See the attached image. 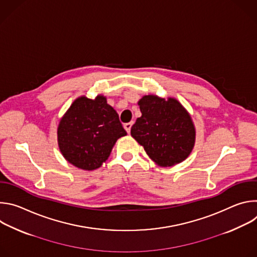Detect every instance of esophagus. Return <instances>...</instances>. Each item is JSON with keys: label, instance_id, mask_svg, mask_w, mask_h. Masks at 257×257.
Here are the masks:
<instances>
[{"label": "esophagus", "instance_id": "esophagus-1", "mask_svg": "<svg viewBox=\"0 0 257 257\" xmlns=\"http://www.w3.org/2000/svg\"><path fill=\"white\" fill-rule=\"evenodd\" d=\"M132 125H133V123H132V122H130V123H126V124L124 125V128H125V130L127 131V133H130Z\"/></svg>", "mask_w": 257, "mask_h": 257}]
</instances>
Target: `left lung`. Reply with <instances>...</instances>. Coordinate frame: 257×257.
Masks as SVG:
<instances>
[{"label": "left lung", "mask_w": 257, "mask_h": 257, "mask_svg": "<svg viewBox=\"0 0 257 257\" xmlns=\"http://www.w3.org/2000/svg\"><path fill=\"white\" fill-rule=\"evenodd\" d=\"M142 116L131 127V135L150 158L162 167L184 161L191 153L195 129L186 109L175 98L145 95L139 102Z\"/></svg>", "instance_id": "left-lung-1"}]
</instances>
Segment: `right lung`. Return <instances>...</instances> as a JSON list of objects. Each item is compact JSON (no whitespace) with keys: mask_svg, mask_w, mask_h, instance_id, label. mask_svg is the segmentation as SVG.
I'll list each match as a JSON object with an SVG mask.
<instances>
[{"mask_svg":"<svg viewBox=\"0 0 257 257\" xmlns=\"http://www.w3.org/2000/svg\"><path fill=\"white\" fill-rule=\"evenodd\" d=\"M127 133L105 97L85 96L72 103L58 128L64 158L82 170H95L107 160L117 139Z\"/></svg>","mask_w":257,"mask_h":257,"instance_id":"1","label":"right lung"}]
</instances>
